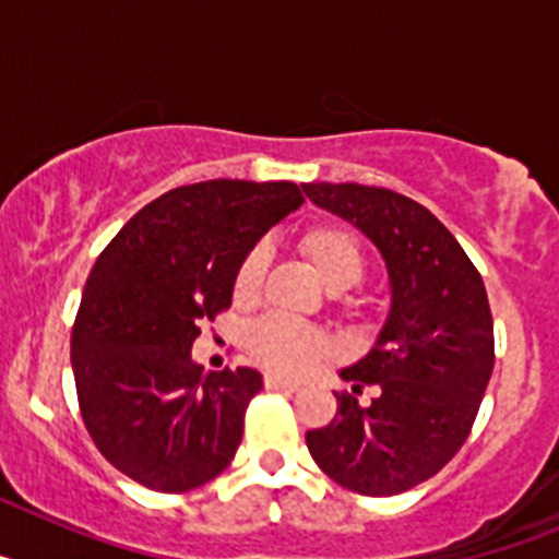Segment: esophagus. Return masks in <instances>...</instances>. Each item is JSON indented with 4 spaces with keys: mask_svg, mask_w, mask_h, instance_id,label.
<instances>
[{
    "mask_svg": "<svg viewBox=\"0 0 559 559\" xmlns=\"http://www.w3.org/2000/svg\"><path fill=\"white\" fill-rule=\"evenodd\" d=\"M299 380H290V378H283V374H265V389H274V392H299Z\"/></svg>",
    "mask_w": 559,
    "mask_h": 559,
    "instance_id": "obj_1",
    "label": "esophagus"
}]
</instances>
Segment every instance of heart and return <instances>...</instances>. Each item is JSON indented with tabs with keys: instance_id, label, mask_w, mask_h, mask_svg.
<instances>
[{
	"instance_id": "heart-1",
	"label": "heart",
	"mask_w": 559,
	"mask_h": 559,
	"mask_svg": "<svg viewBox=\"0 0 559 559\" xmlns=\"http://www.w3.org/2000/svg\"><path fill=\"white\" fill-rule=\"evenodd\" d=\"M299 249L308 257L330 288H349L364 276L367 251L360 246L358 235L341 224L319 221L299 231ZM269 254L263 246H254L243 254L235 271V299L240 305L254 302L265 280ZM249 349L263 367L283 374H310L330 358L333 347L322 330L294 319H265L249 335Z\"/></svg>"
}]
</instances>
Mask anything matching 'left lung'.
<instances>
[{"mask_svg": "<svg viewBox=\"0 0 559 559\" xmlns=\"http://www.w3.org/2000/svg\"><path fill=\"white\" fill-rule=\"evenodd\" d=\"M313 204L358 226L380 249L392 310L374 347L341 372L335 417L308 451L335 484L397 496L437 476L471 437L496 364L481 274L442 221L417 201L364 185H302ZM376 386L372 404L359 394Z\"/></svg>", "mask_w": 559, "mask_h": 559, "instance_id": "1", "label": "left lung"}]
</instances>
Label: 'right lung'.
I'll list each match as a JSON object with an SVG mask.
<instances>
[{
	"label": "right lung",
	"mask_w": 559,
	"mask_h": 559,
	"mask_svg": "<svg viewBox=\"0 0 559 559\" xmlns=\"http://www.w3.org/2000/svg\"><path fill=\"white\" fill-rule=\"evenodd\" d=\"M299 204L294 181L176 187L97 257L72 324L78 406L97 451L147 490H195L235 459L263 378L204 372L190 347L229 310L246 251Z\"/></svg>",
	"instance_id": "add662e5"
}]
</instances>
